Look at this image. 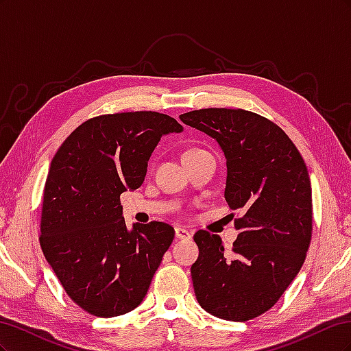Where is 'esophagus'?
<instances>
[{
  "label": "esophagus",
  "instance_id": "obj_1",
  "mask_svg": "<svg viewBox=\"0 0 351 351\" xmlns=\"http://www.w3.org/2000/svg\"><path fill=\"white\" fill-rule=\"evenodd\" d=\"M176 239L177 240H189V239H192V234H190L186 228L177 227L176 228Z\"/></svg>",
  "mask_w": 351,
  "mask_h": 351
}]
</instances>
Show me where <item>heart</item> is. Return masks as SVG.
Segmentation results:
<instances>
[{"label":"heart","instance_id":"1","mask_svg":"<svg viewBox=\"0 0 351 351\" xmlns=\"http://www.w3.org/2000/svg\"><path fill=\"white\" fill-rule=\"evenodd\" d=\"M190 152H195V151H190ZM186 154H187V152H186Z\"/></svg>","mask_w":351,"mask_h":351}]
</instances>
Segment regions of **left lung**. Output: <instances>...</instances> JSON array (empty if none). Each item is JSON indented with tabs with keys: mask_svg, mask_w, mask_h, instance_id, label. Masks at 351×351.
I'll return each instance as SVG.
<instances>
[{
	"mask_svg": "<svg viewBox=\"0 0 351 351\" xmlns=\"http://www.w3.org/2000/svg\"><path fill=\"white\" fill-rule=\"evenodd\" d=\"M180 120L218 142L227 161L226 200L243 212L231 258L219 236H193L196 299L221 319H253L278 302L304 262L312 237L309 173L290 137L258 114L205 108Z\"/></svg>",
	"mask_w": 351,
	"mask_h": 351,
	"instance_id": "1",
	"label": "left lung"
}]
</instances>
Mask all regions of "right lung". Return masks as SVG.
Wrapping results in <instances>:
<instances>
[{"instance_id": "obj_1", "label": "right lung", "mask_w": 351, "mask_h": 351, "mask_svg": "<svg viewBox=\"0 0 351 351\" xmlns=\"http://www.w3.org/2000/svg\"><path fill=\"white\" fill-rule=\"evenodd\" d=\"M173 117L154 111L99 115L60 146L44 189L40 247L70 299L99 317L139 306L174 240L165 222L127 228L120 195L139 189Z\"/></svg>"}]
</instances>
